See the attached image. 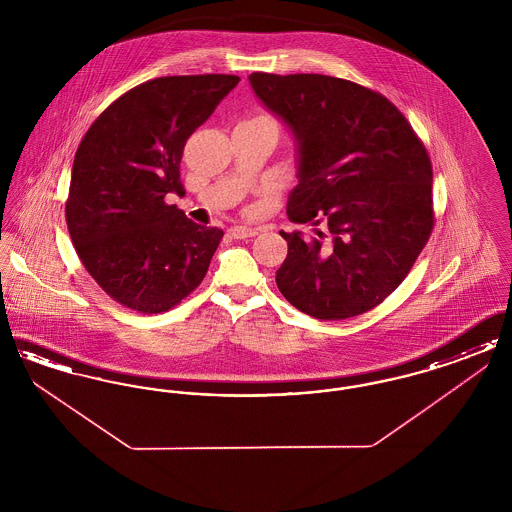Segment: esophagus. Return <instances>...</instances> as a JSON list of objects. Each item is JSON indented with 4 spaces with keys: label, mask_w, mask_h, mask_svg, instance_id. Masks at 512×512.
Here are the masks:
<instances>
[{
    "label": "esophagus",
    "mask_w": 512,
    "mask_h": 512,
    "mask_svg": "<svg viewBox=\"0 0 512 512\" xmlns=\"http://www.w3.org/2000/svg\"><path fill=\"white\" fill-rule=\"evenodd\" d=\"M228 232L234 240H245V238L257 236V228H249V226H232Z\"/></svg>",
    "instance_id": "1"
}]
</instances>
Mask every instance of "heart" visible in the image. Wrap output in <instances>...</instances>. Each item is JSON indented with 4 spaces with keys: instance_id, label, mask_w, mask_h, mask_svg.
Segmentation results:
<instances>
[{
    "instance_id": "obj_1",
    "label": "heart",
    "mask_w": 512,
    "mask_h": 512,
    "mask_svg": "<svg viewBox=\"0 0 512 512\" xmlns=\"http://www.w3.org/2000/svg\"><path fill=\"white\" fill-rule=\"evenodd\" d=\"M253 119H270L267 115H257V117H253Z\"/></svg>"
}]
</instances>
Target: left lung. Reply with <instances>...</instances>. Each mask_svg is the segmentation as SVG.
<instances>
[{"mask_svg":"<svg viewBox=\"0 0 512 512\" xmlns=\"http://www.w3.org/2000/svg\"><path fill=\"white\" fill-rule=\"evenodd\" d=\"M255 96L292 130L299 184L280 232L276 286L320 320L357 317L409 274L434 228L432 163L403 113L378 92L324 74L253 73Z\"/></svg>","mask_w":512,"mask_h":512,"instance_id":"left-lung-1","label":"left lung"}]
</instances>
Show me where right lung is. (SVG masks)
Wrapping results in <instances>:
<instances>
[{
  "mask_svg": "<svg viewBox=\"0 0 512 512\" xmlns=\"http://www.w3.org/2000/svg\"><path fill=\"white\" fill-rule=\"evenodd\" d=\"M238 82L147 80L115 99L76 149L65 205L74 249L99 288L132 311L165 313L207 274L224 232L195 224L165 195L184 194V146Z\"/></svg>",
  "mask_w": 512,
  "mask_h": 512,
  "instance_id": "obj_1",
  "label": "right lung"
}]
</instances>
